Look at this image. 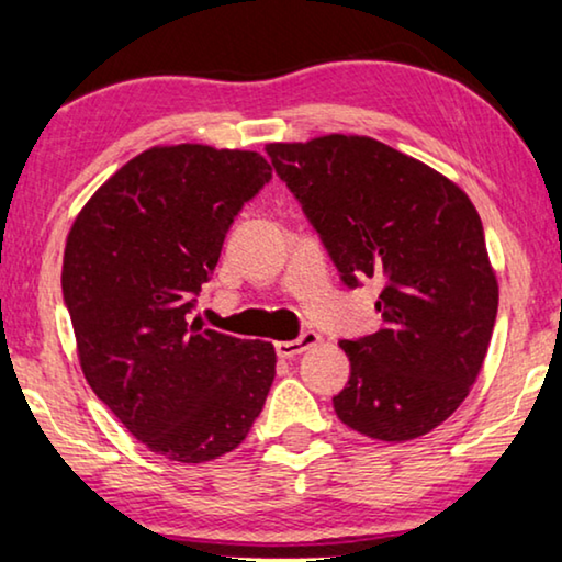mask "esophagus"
Wrapping results in <instances>:
<instances>
[{
  "mask_svg": "<svg viewBox=\"0 0 562 562\" xmlns=\"http://www.w3.org/2000/svg\"><path fill=\"white\" fill-rule=\"evenodd\" d=\"M319 342V335L314 333V329H306L296 337V340H283V342H276V352H279V358H296L302 356L304 350L314 348V345Z\"/></svg>",
  "mask_w": 562,
  "mask_h": 562,
  "instance_id": "esophagus-1",
  "label": "esophagus"
}]
</instances>
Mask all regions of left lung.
<instances>
[{"label":"left lung","mask_w":562,"mask_h":562,"mask_svg":"<svg viewBox=\"0 0 562 562\" xmlns=\"http://www.w3.org/2000/svg\"><path fill=\"white\" fill-rule=\"evenodd\" d=\"M340 281L381 283L373 335L342 340V425L404 442L442 425L471 391L498 310L479 212L442 173L373 137L266 145Z\"/></svg>","instance_id":"left-lung-1"}]
</instances>
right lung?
Returning <instances> with one entry per match:
<instances>
[{
    "label": "right lung",
    "mask_w": 562,
    "mask_h": 562,
    "mask_svg": "<svg viewBox=\"0 0 562 562\" xmlns=\"http://www.w3.org/2000/svg\"><path fill=\"white\" fill-rule=\"evenodd\" d=\"M268 181L252 150L150 148L97 189L68 233L60 286L81 371L168 460L235 450L273 383L271 342L189 322L235 217Z\"/></svg>",
    "instance_id": "right-lung-1"
}]
</instances>
